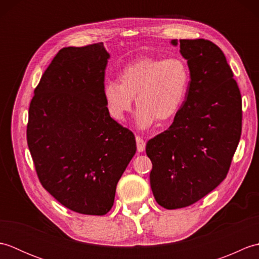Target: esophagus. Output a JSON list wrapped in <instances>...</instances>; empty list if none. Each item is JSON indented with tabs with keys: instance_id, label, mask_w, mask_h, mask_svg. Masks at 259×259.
<instances>
[{
	"instance_id": "obj_1",
	"label": "esophagus",
	"mask_w": 259,
	"mask_h": 259,
	"mask_svg": "<svg viewBox=\"0 0 259 259\" xmlns=\"http://www.w3.org/2000/svg\"><path fill=\"white\" fill-rule=\"evenodd\" d=\"M136 142H137V149H138L139 152L145 151L146 149V141L141 138V137L137 136L136 137Z\"/></svg>"
}]
</instances>
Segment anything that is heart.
Masks as SVG:
<instances>
[{"label":"heart","instance_id":"heart-1","mask_svg":"<svg viewBox=\"0 0 259 259\" xmlns=\"http://www.w3.org/2000/svg\"><path fill=\"white\" fill-rule=\"evenodd\" d=\"M119 81L110 80L103 85L109 114L122 121L136 97L137 122L148 128L156 120L164 123L179 112L189 90L190 70L180 57H148L125 65Z\"/></svg>","mask_w":259,"mask_h":259}]
</instances>
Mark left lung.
I'll use <instances>...</instances> for the list:
<instances>
[{"label": "left lung", "instance_id": "1", "mask_svg": "<svg viewBox=\"0 0 259 259\" xmlns=\"http://www.w3.org/2000/svg\"><path fill=\"white\" fill-rule=\"evenodd\" d=\"M179 43L190 70L189 90L172 124L146 146L152 194L166 209L192 205L226 178L243 118L239 88L224 52L205 38Z\"/></svg>", "mask_w": 259, "mask_h": 259}]
</instances>
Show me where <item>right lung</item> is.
Segmentation results:
<instances>
[{
  "label": "right lung",
  "mask_w": 259,
  "mask_h": 259,
  "mask_svg": "<svg viewBox=\"0 0 259 259\" xmlns=\"http://www.w3.org/2000/svg\"><path fill=\"white\" fill-rule=\"evenodd\" d=\"M102 42L60 50L34 90L26 140L36 175L70 210L103 216L135 156V135L108 112Z\"/></svg>",
  "instance_id": "right-lung-1"
}]
</instances>
